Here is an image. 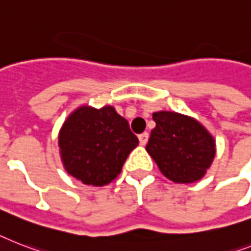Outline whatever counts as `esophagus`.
Returning a JSON list of instances; mask_svg holds the SVG:
<instances>
[{
	"label": "esophagus",
	"instance_id": "34e87169",
	"mask_svg": "<svg viewBox=\"0 0 251 251\" xmlns=\"http://www.w3.org/2000/svg\"><path fill=\"white\" fill-rule=\"evenodd\" d=\"M148 132H143V134H140L139 135V142L142 146H146L147 142H148Z\"/></svg>",
	"mask_w": 251,
	"mask_h": 251
}]
</instances>
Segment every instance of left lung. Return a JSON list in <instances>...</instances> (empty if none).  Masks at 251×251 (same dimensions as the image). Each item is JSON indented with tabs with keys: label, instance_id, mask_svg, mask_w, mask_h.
I'll use <instances>...</instances> for the list:
<instances>
[{
	"label": "left lung",
	"instance_id": "left-lung-1",
	"mask_svg": "<svg viewBox=\"0 0 251 251\" xmlns=\"http://www.w3.org/2000/svg\"><path fill=\"white\" fill-rule=\"evenodd\" d=\"M156 127L146 150L161 173L175 183H193L210 168L215 140L196 120L175 112L153 113Z\"/></svg>",
	"mask_w": 251,
	"mask_h": 251
}]
</instances>
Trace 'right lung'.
Segmentation results:
<instances>
[{"label":"right lung","mask_w":251,"mask_h":251,"mask_svg":"<svg viewBox=\"0 0 251 251\" xmlns=\"http://www.w3.org/2000/svg\"><path fill=\"white\" fill-rule=\"evenodd\" d=\"M138 143L129 122L109 105L78 108L59 134L67 173L89 185H105L116 179Z\"/></svg>","instance_id":"right-lung-1"}]
</instances>
